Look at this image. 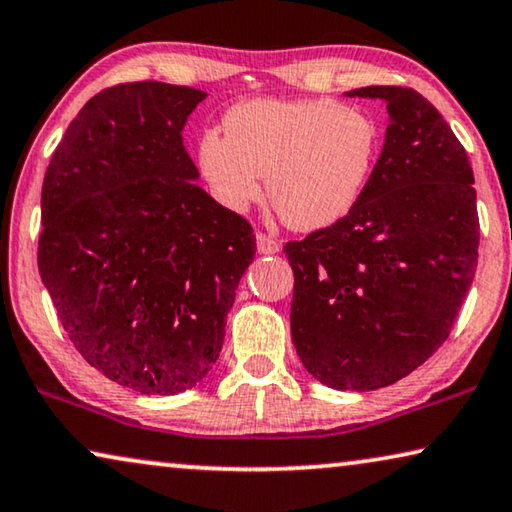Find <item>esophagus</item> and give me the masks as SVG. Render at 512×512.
<instances>
[{"mask_svg":"<svg viewBox=\"0 0 512 512\" xmlns=\"http://www.w3.org/2000/svg\"><path fill=\"white\" fill-rule=\"evenodd\" d=\"M256 249H258V254H277V251L281 249V244H279V240H274L272 235L258 231L256 233Z\"/></svg>","mask_w":512,"mask_h":512,"instance_id":"obj_1","label":"esophagus"}]
</instances>
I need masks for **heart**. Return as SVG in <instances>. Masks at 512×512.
I'll return each instance as SVG.
<instances>
[{"instance_id":"heart-1","label":"heart","mask_w":512,"mask_h":512,"mask_svg":"<svg viewBox=\"0 0 512 512\" xmlns=\"http://www.w3.org/2000/svg\"><path fill=\"white\" fill-rule=\"evenodd\" d=\"M379 157L372 117L335 101H247L207 131L198 161L212 194L233 212L263 196L300 231L335 224L365 194Z\"/></svg>"}]
</instances>
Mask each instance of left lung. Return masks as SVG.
<instances>
[{"mask_svg": "<svg viewBox=\"0 0 512 512\" xmlns=\"http://www.w3.org/2000/svg\"><path fill=\"white\" fill-rule=\"evenodd\" d=\"M351 96L388 103L381 157L353 210L284 254L302 365L330 388L365 392L446 342L476 274L480 221L466 150L425 96L399 85Z\"/></svg>", "mask_w": 512, "mask_h": 512, "instance_id": "1", "label": "left lung"}]
</instances>
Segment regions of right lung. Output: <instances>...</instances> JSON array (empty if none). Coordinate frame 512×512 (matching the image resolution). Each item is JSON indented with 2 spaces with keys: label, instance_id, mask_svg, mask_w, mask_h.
<instances>
[{
  "label": "right lung",
  "instance_id": "1",
  "mask_svg": "<svg viewBox=\"0 0 512 512\" xmlns=\"http://www.w3.org/2000/svg\"><path fill=\"white\" fill-rule=\"evenodd\" d=\"M205 92L140 80L85 103L41 189L39 272L76 351L110 381L177 395L224 344L254 228L194 182L182 145Z\"/></svg>",
  "mask_w": 512,
  "mask_h": 512
}]
</instances>
